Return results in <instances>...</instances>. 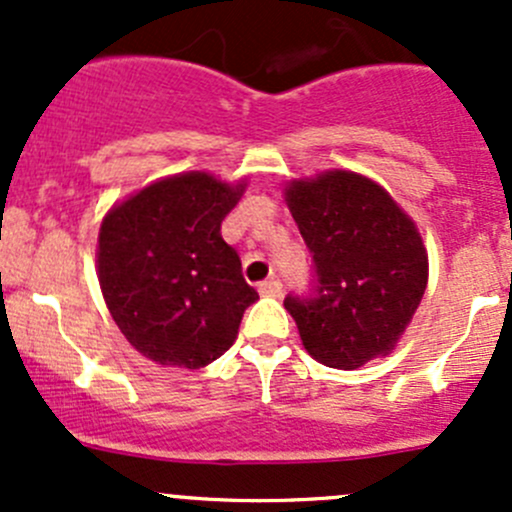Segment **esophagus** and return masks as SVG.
Returning a JSON list of instances; mask_svg holds the SVG:
<instances>
[{
  "instance_id": "1",
  "label": "esophagus",
  "mask_w": 512,
  "mask_h": 512,
  "mask_svg": "<svg viewBox=\"0 0 512 512\" xmlns=\"http://www.w3.org/2000/svg\"><path fill=\"white\" fill-rule=\"evenodd\" d=\"M257 289H260L262 297H280V294H282V282L272 277V280L260 282V287H257Z\"/></svg>"
}]
</instances>
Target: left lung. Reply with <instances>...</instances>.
Here are the masks:
<instances>
[{
	"mask_svg": "<svg viewBox=\"0 0 512 512\" xmlns=\"http://www.w3.org/2000/svg\"><path fill=\"white\" fill-rule=\"evenodd\" d=\"M287 205L312 252V289L285 297L304 349L332 369L389 354L426 292L416 225L381 185L349 170L297 180Z\"/></svg>",
	"mask_w": 512,
	"mask_h": 512,
	"instance_id": "obj_1",
	"label": "left lung"
}]
</instances>
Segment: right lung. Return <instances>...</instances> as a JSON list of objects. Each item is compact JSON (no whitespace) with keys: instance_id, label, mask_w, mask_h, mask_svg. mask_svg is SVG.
<instances>
[{"instance_id":"1","label":"right lung","mask_w":512,"mask_h":512,"mask_svg":"<svg viewBox=\"0 0 512 512\" xmlns=\"http://www.w3.org/2000/svg\"><path fill=\"white\" fill-rule=\"evenodd\" d=\"M245 185L208 173L158 180L116 205L98 235V282L113 322L143 356L200 369L232 347L260 299L220 235Z\"/></svg>"}]
</instances>
